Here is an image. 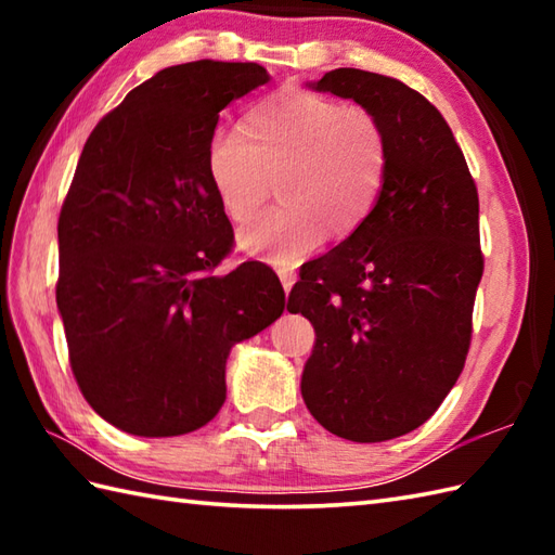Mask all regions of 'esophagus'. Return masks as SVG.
I'll return each instance as SVG.
<instances>
[{"label":"esophagus","mask_w":555,"mask_h":555,"mask_svg":"<svg viewBox=\"0 0 555 555\" xmlns=\"http://www.w3.org/2000/svg\"><path fill=\"white\" fill-rule=\"evenodd\" d=\"M279 279H281V286H284V291L286 293H291V288H293V284H296V271H291V269H279Z\"/></svg>","instance_id":"esophagus-1"}]
</instances>
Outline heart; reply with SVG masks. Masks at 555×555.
<instances>
[{
    "instance_id": "obj_1",
    "label": "heart",
    "mask_w": 555,
    "mask_h": 555,
    "mask_svg": "<svg viewBox=\"0 0 555 555\" xmlns=\"http://www.w3.org/2000/svg\"><path fill=\"white\" fill-rule=\"evenodd\" d=\"M388 138L362 107L308 90H279L247 109L243 128H217L207 176L233 223H247L271 193L281 203L241 233L245 253L296 264L326 235L344 241L379 205Z\"/></svg>"
}]
</instances>
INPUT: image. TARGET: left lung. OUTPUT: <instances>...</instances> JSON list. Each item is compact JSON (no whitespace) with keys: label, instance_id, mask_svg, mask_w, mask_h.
I'll return each mask as SVG.
<instances>
[{"label":"left lung","instance_id":"1","mask_svg":"<svg viewBox=\"0 0 555 555\" xmlns=\"http://www.w3.org/2000/svg\"><path fill=\"white\" fill-rule=\"evenodd\" d=\"M312 88L372 112L391 157L370 219L288 296L317 334L300 391L340 439L388 441L427 422L465 367L485 271L477 185L441 112L405 82L336 68Z\"/></svg>","mask_w":555,"mask_h":555}]
</instances>
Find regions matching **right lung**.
I'll return each mask as SVG.
<instances>
[{
	"instance_id": "add662e5",
	"label": "right lung",
	"mask_w": 555,
	"mask_h": 555,
	"mask_svg": "<svg viewBox=\"0 0 555 555\" xmlns=\"http://www.w3.org/2000/svg\"><path fill=\"white\" fill-rule=\"evenodd\" d=\"M269 74L179 64L92 128L59 215L56 308L90 408L135 436H181L227 400V358L286 308L262 262L219 274L233 229L207 176L219 112Z\"/></svg>"
}]
</instances>
